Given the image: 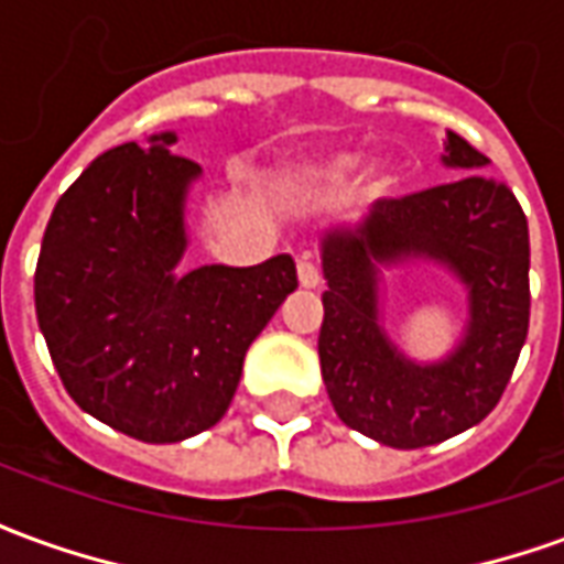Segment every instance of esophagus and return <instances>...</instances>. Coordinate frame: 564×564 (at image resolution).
<instances>
[{
	"instance_id": "34e87169",
	"label": "esophagus",
	"mask_w": 564,
	"mask_h": 564,
	"mask_svg": "<svg viewBox=\"0 0 564 564\" xmlns=\"http://www.w3.org/2000/svg\"><path fill=\"white\" fill-rule=\"evenodd\" d=\"M299 283L305 286V290H317L319 286V269L311 262V259H299Z\"/></svg>"
}]
</instances>
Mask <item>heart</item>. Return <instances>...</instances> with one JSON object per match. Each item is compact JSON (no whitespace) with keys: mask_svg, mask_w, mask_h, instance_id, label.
Returning <instances> with one entry per match:
<instances>
[{"mask_svg":"<svg viewBox=\"0 0 564 564\" xmlns=\"http://www.w3.org/2000/svg\"><path fill=\"white\" fill-rule=\"evenodd\" d=\"M362 165V156L359 153H332V156H323V160H311L305 165H290L286 172L281 174L283 186L290 189H299V186L311 184H344L350 181ZM399 184V174H395V165L383 162L371 172V193L378 196H387Z\"/></svg>","mask_w":564,"mask_h":564,"instance_id":"1","label":"heart"}]
</instances>
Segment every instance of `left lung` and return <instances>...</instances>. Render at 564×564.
I'll list each match as a JSON object with an SVG mask.
<instances>
[{
	"label": "left lung",
	"mask_w": 564,
	"mask_h": 564,
	"mask_svg": "<svg viewBox=\"0 0 564 564\" xmlns=\"http://www.w3.org/2000/svg\"><path fill=\"white\" fill-rule=\"evenodd\" d=\"M486 156L447 132L449 169ZM441 261L466 283L473 319L460 347L420 367L377 323L379 265ZM319 368L335 414L387 447L416 449L484 420L501 399L529 332V223L505 184L480 172L404 198H383L356 226L323 238Z\"/></svg>",
	"instance_id": "8db88e82"
}]
</instances>
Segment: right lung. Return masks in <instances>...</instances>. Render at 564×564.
I'll list each match as a JSON object with an SVG mask.
<instances>
[{
  "label": "right lung",
  "mask_w": 564,
  "mask_h": 564,
  "mask_svg": "<svg viewBox=\"0 0 564 564\" xmlns=\"http://www.w3.org/2000/svg\"><path fill=\"white\" fill-rule=\"evenodd\" d=\"M174 141L162 132L90 162L56 202L35 265V317L68 395L148 444L220 423L247 347L299 286L286 253L174 274L202 174Z\"/></svg>",
  "instance_id": "right-lung-1"
}]
</instances>
